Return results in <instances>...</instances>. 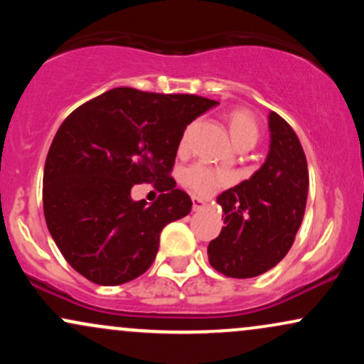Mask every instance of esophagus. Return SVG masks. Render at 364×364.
I'll return each instance as SVG.
<instances>
[{"mask_svg": "<svg viewBox=\"0 0 364 364\" xmlns=\"http://www.w3.org/2000/svg\"><path fill=\"white\" fill-rule=\"evenodd\" d=\"M191 205H193V210L196 212V210H202V208H205L207 207V203L203 202L202 198H198V196H191Z\"/></svg>", "mask_w": 364, "mask_h": 364, "instance_id": "obj_1", "label": "esophagus"}]
</instances>
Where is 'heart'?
<instances>
[{"instance_id":"1","label":"heart","mask_w":364,"mask_h":364,"mask_svg":"<svg viewBox=\"0 0 364 364\" xmlns=\"http://www.w3.org/2000/svg\"><path fill=\"white\" fill-rule=\"evenodd\" d=\"M225 121H228L229 132H231L232 140H235L237 147H243V145H252L253 147L257 144L260 128H258V121L252 111L246 109V107H235V109L228 111ZM191 133H193V124L186 127L181 135V140H179L178 149L181 154L190 149ZM231 181L232 178L229 173H225L223 169L210 168V166L202 164V162L190 166L181 174L183 185L200 196L214 195L219 188L229 185Z\"/></svg>"}]
</instances>
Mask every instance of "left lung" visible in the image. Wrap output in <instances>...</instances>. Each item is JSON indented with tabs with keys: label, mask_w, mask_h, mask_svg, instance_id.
I'll return each mask as SVG.
<instances>
[{
	"label": "left lung",
	"mask_w": 364,
	"mask_h": 364,
	"mask_svg": "<svg viewBox=\"0 0 364 364\" xmlns=\"http://www.w3.org/2000/svg\"><path fill=\"white\" fill-rule=\"evenodd\" d=\"M270 152L252 178L217 196L224 228L208 245V262L225 277H257L286 257L306 207L308 164L298 135L270 112Z\"/></svg>",
	"instance_id": "8db88e82"
}]
</instances>
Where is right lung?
<instances>
[{"label":"right lung","mask_w":364,"mask_h":364,"mask_svg":"<svg viewBox=\"0 0 364 364\" xmlns=\"http://www.w3.org/2000/svg\"><path fill=\"white\" fill-rule=\"evenodd\" d=\"M217 101L118 87L77 107L58 129L44 166V217L78 274L118 286L147 272L161 231L190 214L191 198L171 176L186 124ZM152 182V206L131 188Z\"/></svg>","instance_id":"obj_1"}]
</instances>
